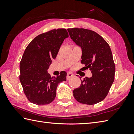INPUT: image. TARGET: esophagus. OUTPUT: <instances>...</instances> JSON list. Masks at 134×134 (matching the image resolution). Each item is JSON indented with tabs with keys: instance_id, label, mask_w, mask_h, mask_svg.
<instances>
[{
	"instance_id": "1",
	"label": "esophagus",
	"mask_w": 134,
	"mask_h": 134,
	"mask_svg": "<svg viewBox=\"0 0 134 134\" xmlns=\"http://www.w3.org/2000/svg\"><path fill=\"white\" fill-rule=\"evenodd\" d=\"M72 76H74V74L72 73H70V72H68L67 74V80H69L71 78H72Z\"/></svg>"
}]
</instances>
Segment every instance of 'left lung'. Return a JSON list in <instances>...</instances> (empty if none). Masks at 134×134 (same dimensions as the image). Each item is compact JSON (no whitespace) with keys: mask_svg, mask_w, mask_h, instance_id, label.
Masks as SVG:
<instances>
[{"mask_svg":"<svg viewBox=\"0 0 134 134\" xmlns=\"http://www.w3.org/2000/svg\"><path fill=\"white\" fill-rule=\"evenodd\" d=\"M67 30L72 41L81 48V63L92 74V77L84 78L79 87L74 90V97L82 104L98 103L106 97L115 79V65L109 45L91 30L72 28Z\"/></svg>","mask_w":134,"mask_h":134,"instance_id":"8db88e82","label":"left lung"}]
</instances>
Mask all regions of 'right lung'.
<instances>
[{
    "label": "right lung",
    "mask_w": 134,
    "mask_h": 134,
    "mask_svg": "<svg viewBox=\"0 0 134 134\" xmlns=\"http://www.w3.org/2000/svg\"><path fill=\"white\" fill-rule=\"evenodd\" d=\"M68 37L65 29L51 30L36 37L25 49L20 62L19 80L25 94L32 103L43 105L52 102L58 84L66 81L65 71L60 72L55 78L51 77L47 70Z\"/></svg>",
    "instance_id": "obj_1"
}]
</instances>
